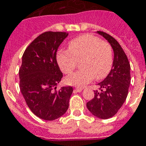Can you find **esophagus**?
I'll return each instance as SVG.
<instances>
[{
	"instance_id": "esophagus-1",
	"label": "esophagus",
	"mask_w": 146,
	"mask_h": 146,
	"mask_svg": "<svg viewBox=\"0 0 146 146\" xmlns=\"http://www.w3.org/2000/svg\"><path fill=\"white\" fill-rule=\"evenodd\" d=\"M83 89H84L83 88H79V87H77V88H75V91L77 92H81L83 91Z\"/></svg>"
}]
</instances>
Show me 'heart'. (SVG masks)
Instances as JSON below:
<instances>
[{
  "mask_svg": "<svg viewBox=\"0 0 146 146\" xmlns=\"http://www.w3.org/2000/svg\"><path fill=\"white\" fill-rule=\"evenodd\" d=\"M58 65L64 73H70L80 62V69L66 76V84L84 86L95 79L107 76L113 66V51L107 42L97 36L84 34L73 39L69 51H59L56 56Z\"/></svg>",
  "mask_w": 146,
  "mask_h": 146,
  "instance_id": "b5f03b06",
  "label": "heart"
}]
</instances>
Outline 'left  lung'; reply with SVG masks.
<instances>
[{
  "mask_svg": "<svg viewBox=\"0 0 146 146\" xmlns=\"http://www.w3.org/2000/svg\"><path fill=\"white\" fill-rule=\"evenodd\" d=\"M96 33L107 40L113 50V66L110 73L98 83L95 97L87 103L94 116L106 119L113 116L124 103L131 84V66L125 52L116 39L102 31Z\"/></svg>",
  "mask_w": 146,
  "mask_h": 146,
  "instance_id": "1",
  "label": "left lung"
}]
</instances>
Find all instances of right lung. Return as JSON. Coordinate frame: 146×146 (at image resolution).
Returning a JSON list of instances; mask_svg holds the SVG:
<instances>
[{"label": "right lung", "mask_w": 146, "mask_h": 146, "mask_svg": "<svg viewBox=\"0 0 146 146\" xmlns=\"http://www.w3.org/2000/svg\"><path fill=\"white\" fill-rule=\"evenodd\" d=\"M66 32H45L26 49L19 70V88L30 110L39 118L54 120L69 108L72 87L54 90L62 78L56 60L59 45L68 36Z\"/></svg>", "instance_id": "right-lung-1"}]
</instances>
